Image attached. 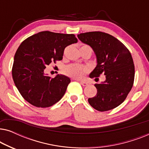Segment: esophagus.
<instances>
[{"instance_id":"obj_1","label":"esophagus","mask_w":149,"mask_h":149,"mask_svg":"<svg viewBox=\"0 0 149 149\" xmlns=\"http://www.w3.org/2000/svg\"><path fill=\"white\" fill-rule=\"evenodd\" d=\"M80 83H81V84L83 85V86H87V85H89V83L85 82V81H81Z\"/></svg>"}]
</instances>
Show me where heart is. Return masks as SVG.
<instances>
[{
  "mask_svg": "<svg viewBox=\"0 0 149 149\" xmlns=\"http://www.w3.org/2000/svg\"><path fill=\"white\" fill-rule=\"evenodd\" d=\"M88 47L90 48L87 45H83L81 48H85ZM80 48V49H81ZM88 72V69L86 67H84L83 66L79 64H70L67 66L66 68H64V73L68 77H72L74 79H81L84 76L85 74Z\"/></svg>",
  "mask_w": 149,
  "mask_h": 149,
  "instance_id": "obj_1",
  "label": "heart"
}]
</instances>
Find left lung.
<instances>
[{
    "label": "left lung",
    "mask_w": 149,
    "mask_h": 149,
    "mask_svg": "<svg viewBox=\"0 0 149 149\" xmlns=\"http://www.w3.org/2000/svg\"><path fill=\"white\" fill-rule=\"evenodd\" d=\"M93 49L97 65L91 78L105 75L104 81L95 84L97 94L88 99L93 109L104 112L113 109L125 100L134 81V64L127 48L117 38L102 32H89L77 35Z\"/></svg>",
    "instance_id": "8db88e82"
}]
</instances>
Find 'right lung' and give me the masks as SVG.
Masks as SVG:
<instances>
[{
    "instance_id": "obj_1",
    "label": "right lung",
    "mask_w": 149,
    "mask_h": 149,
    "mask_svg": "<svg viewBox=\"0 0 149 149\" xmlns=\"http://www.w3.org/2000/svg\"><path fill=\"white\" fill-rule=\"evenodd\" d=\"M77 42L72 34L42 31L24 40L16 51L12 76L22 97L36 107H52L60 100L70 83L63 74H45L51 63L62 60L64 49Z\"/></svg>"
}]
</instances>
